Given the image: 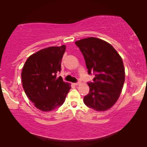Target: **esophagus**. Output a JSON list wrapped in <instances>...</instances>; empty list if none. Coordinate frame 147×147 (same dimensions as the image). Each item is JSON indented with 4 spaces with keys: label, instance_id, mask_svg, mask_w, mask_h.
Segmentation results:
<instances>
[{
    "label": "esophagus",
    "instance_id": "obj_1",
    "mask_svg": "<svg viewBox=\"0 0 147 147\" xmlns=\"http://www.w3.org/2000/svg\"><path fill=\"white\" fill-rule=\"evenodd\" d=\"M80 84H81V83H80V82H77V83H75V84H74V85H75V86H79Z\"/></svg>",
    "mask_w": 147,
    "mask_h": 147
}]
</instances>
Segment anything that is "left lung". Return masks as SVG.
Returning a JSON list of instances; mask_svg holds the SVG:
<instances>
[{
    "label": "left lung",
    "mask_w": 147,
    "mask_h": 147,
    "mask_svg": "<svg viewBox=\"0 0 147 147\" xmlns=\"http://www.w3.org/2000/svg\"><path fill=\"white\" fill-rule=\"evenodd\" d=\"M75 43L83 54L88 73L95 74L93 83L88 84L90 92L84 96V104L96 111H106L117 102L123 87L122 57L109 43L98 38H85Z\"/></svg>",
    "instance_id": "8db88e82"
}]
</instances>
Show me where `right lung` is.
Listing matches in <instances>:
<instances>
[{
  "label": "right lung",
  "mask_w": 147,
  "mask_h": 147,
  "mask_svg": "<svg viewBox=\"0 0 147 147\" xmlns=\"http://www.w3.org/2000/svg\"><path fill=\"white\" fill-rule=\"evenodd\" d=\"M66 47H49L30 55L21 72L23 88L37 109L50 112L65 102L70 84L57 78Z\"/></svg>",
  "instance_id": "right-lung-1"
}]
</instances>
